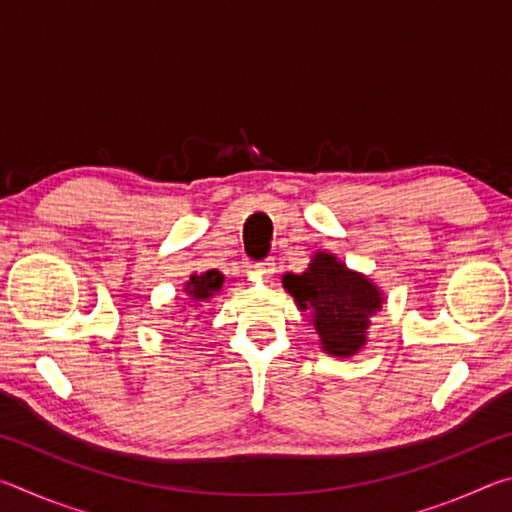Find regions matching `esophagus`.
Instances as JSON below:
<instances>
[{
	"instance_id": "1",
	"label": "esophagus",
	"mask_w": 512,
	"mask_h": 512,
	"mask_svg": "<svg viewBox=\"0 0 512 512\" xmlns=\"http://www.w3.org/2000/svg\"><path fill=\"white\" fill-rule=\"evenodd\" d=\"M253 268L257 275H262L268 280V277H273V273H275V259L268 257V259H264V262H257Z\"/></svg>"
}]
</instances>
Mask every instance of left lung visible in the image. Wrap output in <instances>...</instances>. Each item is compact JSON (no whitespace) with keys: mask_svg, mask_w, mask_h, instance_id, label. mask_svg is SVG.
Listing matches in <instances>:
<instances>
[{"mask_svg":"<svg viewBox=\"0 0 512 512\" xmlns=\"http://www.w3.org/2000/svg\"><path fill=\"white\" fill-rule=\"evenodd\" d=\"M282 287L309 316L320 350L339 359L366 348L372 318L386 300V293L368 275L327 250L311 255L307 271L284 273Z\"/></svg>","mask_w":512,"mask_h":512,"instance_id":"8db88e82","label":"left lung"}]
</instances>
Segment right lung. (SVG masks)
Instances as JSON below:
<instances>
[{"label": "right lung", "mask_w": 512, "mask_h": 512, "mask_svg": "<svg viewBox=\"0 0 512 512\" xmlns=\"http://www.w3.org/2000/svg\"><path fill=\"white\" fill-rule=\"evenodd\" d=\"M225 277L219 271H205V273H192L189 280L183 284V293L189 298V302H194L192 307H201V302L212 300L216 293L223 289ZM189 320V316L185 318Z\"/></svg>", "instance_id": "obj_1"}]
</instances>
